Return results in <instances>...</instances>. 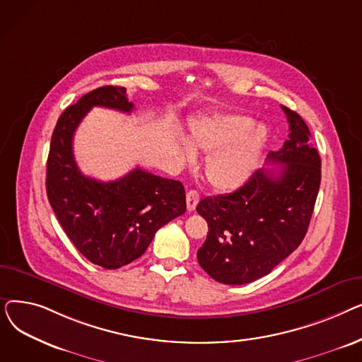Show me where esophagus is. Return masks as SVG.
<instances>
[{"label":"esophagus","instance_id":"esophagus-1","mask_svg":"<svg viewBox=\"0 0 362 362\" xmlns=\"http://www.w3.org/2000/svg\"><path fill=\"white\" fill-rule=\"evenodd\" d=\"M199 202V194L197 191H189L186 194V205L189 211H194Z\"/></svg>","mask_w":362,"mask_h":362}]
</instances>
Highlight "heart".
Instances as JSON below:
<instances>
[{"mask_svg":"<svg viewBox=\"0 0 362 362\" xmlns=\"http://www.w3.org/2000/svg\"><path fill=\"white\" fill-rule=\"evenodd\" d=\"M269 141L264 124L239 114L202 117L191 124V142L182 139V152L195 158V149L213 152L205 164V176L216 189L232 191L250 179Z\"/></svg>","mask_w":362,"mask_h":362,"instance_id":"heart-1","label":"heart"}]
</instances>
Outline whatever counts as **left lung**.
<instances>
[{
    "mask_svg": "<svg viewBox=\"0 0 362 362\" xmlns=\"http://www.w3.org/2000/svg\"><path fill=\"white\" fill-rule=\"evenodd\" d=\"M289 139L270 152L279 170L261 168L232 194L206 197L197 211L208 223L198 262L216 281L246 284L267 276L305 238L321 182V160L307 123L281 105Z\"/></svg>",
    "mask_w": 362,
    "mask_h": 362,
    "instance_id": "obj_1",
    "label": "left lung"
}]
</instances>
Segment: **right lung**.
<instances>
[{"label":"right lung","instance_id":"1","mask_svg":"<svg viewBox=\"0 0 362 362\" xmlns=\"http://www.w3.org/2000/svg\"><path fill=\"white\" fill-rule=\"evenodd\" d=\"M92 107L130 112L126 88L93 89L60 116L47 161V195L63 230L90 262L114 270L139 258L158 229L186 211L185 187L136 167L100 182L76 165L73 135Z\"/></svg>","mask_w":362,"mask_h":362}]
</instances>
